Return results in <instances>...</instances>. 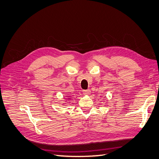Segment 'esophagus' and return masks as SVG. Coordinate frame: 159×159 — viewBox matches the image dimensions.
<instances>
[{
  "label": "esophagus",
  "instance_id": "1",
  "mask_svg": "<svg viewBox=\"0 0 159 159\" xmlns=\"http://www.w3.org/2000/svg\"><path fill=\"white\" fill-rule=\"evenodd\" d=\"M82 93L84 94H89L91 93V91L89 89H87V90H83L82 91Z\"/></svg>",
  "mask_w": 159,
  "mask_h": 159
}]
</instances>
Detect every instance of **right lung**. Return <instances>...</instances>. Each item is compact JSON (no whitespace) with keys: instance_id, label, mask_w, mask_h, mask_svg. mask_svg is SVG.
Instances as JSON below:
<instances>
[{"instance_id":"obj_1","label":"right lung","mask_w":159,"mask_h":159,"mask_svg":"<svg viewBox=\"0 0 159 159\" xmlns=\"http://www.w3.org/2000/svg\"><path fill=\"white\" fill-rule=\"evenodd\" d=\"M68 99H69V98H68Z\"/></svg>"}]
</instances>
